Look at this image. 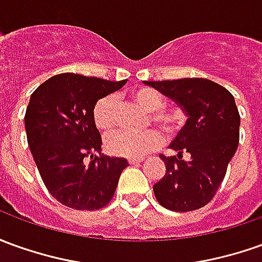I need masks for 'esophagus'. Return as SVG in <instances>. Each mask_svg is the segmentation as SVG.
I'll return each mask as SVG.
<instances>
[{"label":"esophagus","instance_id":"34e87169","mask_svg":"<svg viewBox=\"0 0 262 262\" xmlns=\"http://www.w3.org/2000/svg\"><path fill=\"white\" fill-rule=\"evenodd\" d=\"M128 162H129L131 165H135V164H140V162H141V158H129Z\"/></svg>","mask_w":262,"mask_h":262}]
</instances>
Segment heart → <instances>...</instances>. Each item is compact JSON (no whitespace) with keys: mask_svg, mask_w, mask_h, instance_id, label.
<instances>
[{"mask_svg":"<svg viewBox=\"0 0 262 262\" xmlns=\"http://www.w3.org/2000/svg\"><path fill=\"white\" fill-rule=\"evenodd\" d=\"M131 98L151 113V121L161 128L164 134L168 137L174 135L183 124V115L176 110L165 111L161 110L165 100L161 94L148 86L137 88L131 93ZM93 121L100 131H111L115 127V100L111 95H107L94 105ZM161 134L155 129L144 131L140 134H133L127 131H118L108 135L105 147L111 154L125 158H140L149 151H154L161 145Z\"/></svg>","mask_w":262,"mask_h":262,"instance_id":"heart-1","label":"heart"}]
</instances>
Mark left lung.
<instances>
[{
    "mask_svg": "<svg viewBox=\"0 0 262 262\" xmlns=\"http://www.w3.org/2000/svg\"><path fill=\"white\" fill-rule=\"evenodd\" d=\"M181 107L187 117L171 142L177 155L161 158L165 176L154 184L164 208L194 211L210 203L224 180L239 141V114L232 94L214 81L181 78L144 81ZM189 154V161L182 154Z\"/></svg>",
    "mask_w": 262,
    "mask_h": 262,
    "instance_id": "1",
    "label": "left lung"
}]
</instances>
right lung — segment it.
I'll list each match as a JSON object with an SVG mask.
<instances>
[{
  "label": "right lung",
  "mask_w": 262,
  "mask_h": 262,
  "mask_svg": "<svg viewBox=\"0 0 262 262\" xmlns=\"http://www.w3.org/2000/svg\"><path fill=\"white\" fill-rule=\"evenodd\" d=\"M127 82L64 73L32 93L25 111L27 140L39 176L51 195L74 210H100L113 198L125 158L101 154L93 121L97 101ZM86 156L94 161L86 163Z\"/></svg>",
  "instance_id": "1"
}]
</instances>
